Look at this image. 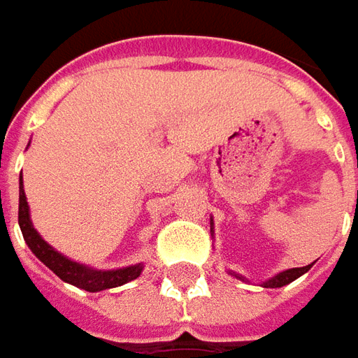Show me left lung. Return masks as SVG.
Listing matches in <instances>:
<instances>
[{"label":"left lung","instance_id":"left-lung-1","mask_svg":"<svg viewBox=\"0 0 358 358\" xmlns=\"http://www.w3.org/2000/svg\"><path fill=\"white\" fill-rule=\"evenodd\" d=\"M309 268L310 265H307V267H295V268H289V271H282V273H279L277 277H273V279H268V281L263 282V287H267V289H277V287H282V285H289V282H293L295 279H299L303 273H307Z\"/></svg>","mask_w":358,"mask_h":358}]
</instances>
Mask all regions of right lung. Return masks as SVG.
Masks as SVG:
<instances>
[{
	"label": "right lung",
	"instance_id": "add662e5",
	"mask_svg": "<svg viewBox=\"0 0 358 358\" xmlns=\"http://www.w3.org/2000/svg\"><path fill=\"white\" fill-rule=\"evenodd\" d=\"M20 219L21 233H23V239L29 245V249L34 251V255L43 263L48 265L62 281L71 282L79 289H85L90 293H97V291H103V289H113L119 285H125V282L133 281L141 275L143 265H131V267L117 268V271H93L87 268L85 265H79L76 261L63 257L62 253H57L53 247H49L45 241L39 237V233L35 231L31 225V219H29V205L25 199V191H23V181H21L20 175Z\"/></svg>",
	"mask_w": 358,
	"mask_h": 358
}]
</instances>
